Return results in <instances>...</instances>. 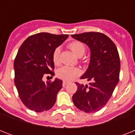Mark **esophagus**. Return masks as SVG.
I'll return each instance as SVG.
<instances>
[{
  "mask_svg": "<svg viewBox=\"0 0 135 135\" xmlns=\"http://www.w3.org/2000/svg\"><path fill=\"white\" fill-rule=\"evenodd\" d=\"M68 83H69V82H68V81H65V80H64L63 83H62V85H63V86L64 87V86H66V85H67Z\"/></svg>",
  "mask_w": 135,
  "mask_h": 135,
  "instance_id": "esophagus-1",
  "label": "esophagus"
}]
</instances>
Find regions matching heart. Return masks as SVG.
<instances>
[{
  "label": "heart",
  "instance_id": "1",
  "mask_svg": "<svg viewBox=\"0 0 135 135\" xmlns=\"http://www.w3.org/2000/svg\"><path fill=\"white\" fill-rule=\"evenodd\" d=\"M69 48L72 52L78 57H82L85 52V47L84 44L80 41H73L69 45ZM60 47H57L52 52V61L55 64L58 65L60 63L59 55H60ZM80 74V69L77 67H72L69 66H63L57 70L56 74L60 79L66 81L73 80L74 78L79 76Z\"/></svg>",
  "mask_w": 135,
  "mask_h": 135
}]
</instances>
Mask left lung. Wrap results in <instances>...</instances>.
<instances>
[{
	"mask_svg": "<svg viewBox=\"0 0 135 135\" xmlns=\"http://www.w3.org/2000/svg\"><path fill=\"white\" fill-rule=\"evenodd\" d=\"M71 36L90 48V63L80 79L92 81L89 86L76 83L78 89L72 100L80 111L96 112L107 104L119 81L120 62L117 47L102 33H83Z\"/></svg>",
	"mask_w": 135,
	"mask_h": 135,
	"instance_id": "1",
	"label": "left lung"
}]
</instances>
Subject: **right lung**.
Instances as JSON below:
<instances>
[{
  "label": "right lung",
  "mask_w": 135,
  "mask_h": 135,
  "mask_svg": "<svg viewBox=\"0 0 135 135\" xmlns=\"http://www.w3.org/2000/svg\"><path fill=\"white\" fill-rule=\"evenodd\" d=\"M68 37L39 33L27 38L18 50L14 61L15 85L23 104L31 111H47L56 102L62 80L56 78L45 83L43 77L45 74L55 75L52 52Z\"/></svg>",
  "instance_id": "1"
}]
</instances>
